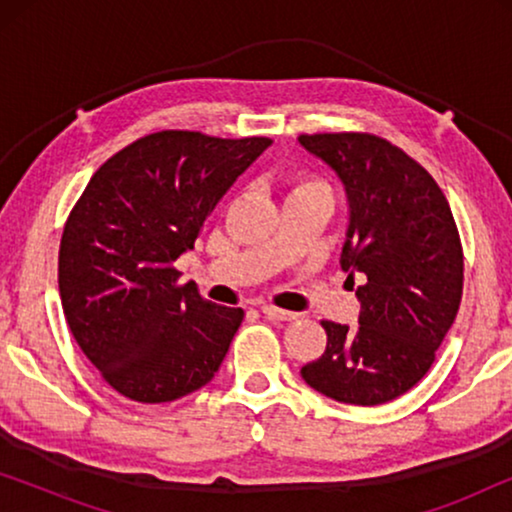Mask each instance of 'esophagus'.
Here are the masks:
<instances>
[{"instance_id": "1", "label": "esophagus", "mask_w": 512, "mask_h": 512, "mask_svg": "<svg viewBox=\"0 0 512 512\" xmlns=\"http://www.w3.org/2000/svg\"><path fill=\"white\" fill-rule=\"evenodd\" d=\"M261 312H263V317H268L272 321H293L298 317L296 312L279 310V307H272V305H261Z\"/></svg>"}]
</instances>
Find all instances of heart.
I'll return each mask as SVG.
<instances>
[{"label":"heart","mask_w":512,"mask_h":512,"mask_svg":"<svg viewBox=\"0 0 512 512\" xmlns=\"http://www.w3.org/2000/svg\"><path fill=\"white\" fill-rule=\"evenodd\" d=\"M305 188H324V186H321L319 181L303 179V181H298V184H296V188H293V191H305Z\"/></svg>","instance_id":"b5f03b06"}]
</instances>
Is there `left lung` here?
Returning a JSON list of instances; mask_svg holds the SVG:
<instances>
[{
	"label": "left lung",
	"instance_id": "obj_1",
	"mask_svg": "<svg viewBox=\"0 0 512 512\" xmlns=\"http://www.w3.org/2000/svg\"><path fill=\"white\" fill-rule=\"evenodd\" d=\"M298 142L335 170L349 200L340 265L354 277L359 326L321 321L326 352L300 368L319 394L352 405L403 396L429 373L459 312L464 251L443 191L417 160L368 132Z\"/></svg>",
	"mask_w": 512,
	"mask_h": 512
}]
</instances>
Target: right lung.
Returning a JSON list of instances; mask_svg holds the SVG:
<instances>
[{"mask_svg": "<svg viewBox=\"0 0 512 512\" xmlns=\"http://www.w3.org/2000/svg\"><path fill=\"white\" fill-rule=\"evenodd\" d=\"M270 144L153 132L88 181L62 230L60 298L76 345L121 396L170 403L219 370L244 310L181 286L174 261Z\"/></svg>", "mask_w": 512, "mask_h": 512, "instance_id": "right-lung-1", "label": "right lung"}]
</instances>
